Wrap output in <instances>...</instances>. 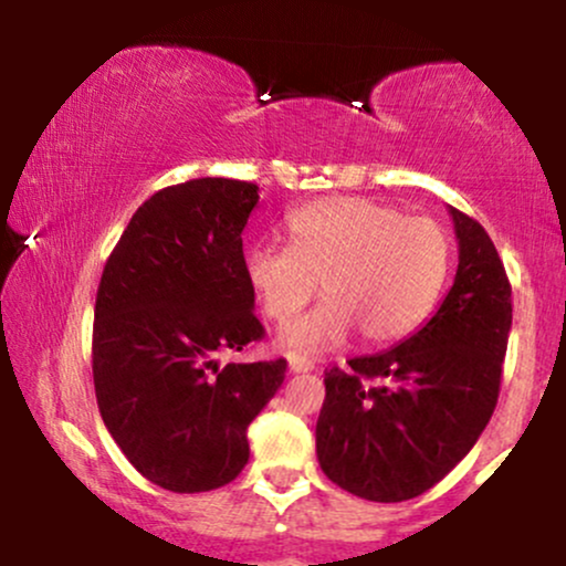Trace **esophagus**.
I'll list each match as a JSON object with an SVG mask.
<instances>
[{"label":"esophagus","mask_w":566,"mask_h":566,"mask_svg":"<svg viewBox=\"0 0 566 566\" xmlns=\"http://www.w3.org/2000/svg\"><path fill=\"white\" fill-rule=\"evenodd\" d=\"M287 361H290V373H295V375H301V373H311V369H314V361L305 359V356L290 354V356H287Z\"/></svg>","instance_id":"34e87169"}]
</instances>
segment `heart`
Here are the masks:
<instances>
[{"label":"heart","mask_w":566,"mask_h":566,"mask_svg":"<svg viewBox=\"0 0 566 566\" xmlns=\"http://www.w3.org/2000/svg\"><path fill=\"white\" fill-rule=\"evenodd\" d=\"M290 247H252L244 276L263 314L287 324L314 297L324 303L284 329L292 350H324L356 329L365 346L412 335L437 305L452 265V239L431 218H407L361 197L311 201L287 220Z\"/></svg>","instance_id":"b5f03b06"}]
</instances>
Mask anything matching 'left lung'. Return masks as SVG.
<instances>
[{
    "mask_svg": "<svg viewBox=\"0 0 566 566\" xmlns=\"http://www.w3.org/2000/svg\"><path fill=\"white\" fill-rule=\"evenodd\" d=\"M460 263L444 303L399 346L324 373L316 458L329 482L375 503L439 484L495 412L511 284L482 223L450 207Z\"/></svg>",
    "mask_w": 566,
    "mask_h": 566,
    "instance_id": "obj_1",
    "label": "left lung"
}]
</instances>
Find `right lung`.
Segmentation results:
<instances>
[{"mask_svg":"<svg viewBox=\"0 0 566 566\" xmlns=\"http://www.w3.org/2000/svg\"><path fill=\"white\" fill-rule=\"evenodd\" d=\"M258 186L197 178L138 207L95 297L93 380L101 418L148 482L207 492L250 460L247 428L287 361H229L265 335L252 314L242 231Z\"/></svg>","mask_w":566,"mask_h":566,"instance_id":"add662e5","label":"right lung"}]
</instances>
